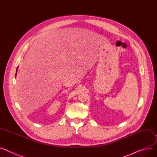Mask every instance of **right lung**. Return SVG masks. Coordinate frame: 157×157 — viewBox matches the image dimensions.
Returning a JSON list of instances; mask_svg holds the SVG:
<instances>
[{
    "label": "right lung",
    "instance_id": "right-lung-1",
    "mask_svg": "<svg viewBox=\"0 0 157 157\" xmlns=\"http://www.w3.org/2000/svg\"><path fill=\"white\" fill-rule=\"evenodd\" d=\"M16 72H17V70H16Z\"/></svg>",
    "mask_w": 157,
    "mask_h": 157
}]
</instances>
